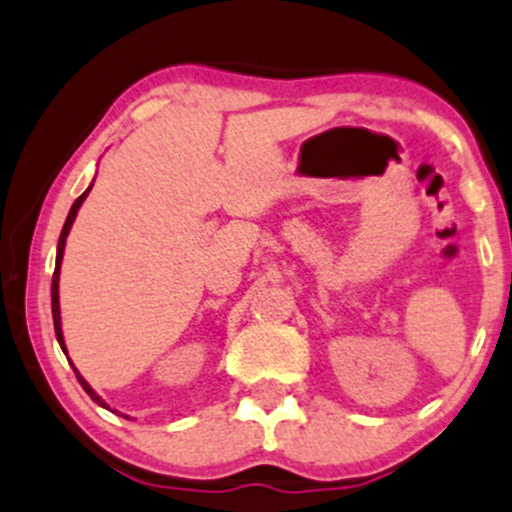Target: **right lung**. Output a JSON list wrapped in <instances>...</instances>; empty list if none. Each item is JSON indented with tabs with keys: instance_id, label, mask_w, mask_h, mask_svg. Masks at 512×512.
I'll return each instance as SVG.
<instances>
[{
	"instance_id": "1",
	"label": "right lung",
	"mask_w": 512,
	"mask_h": 512,
	"mask_svg": "<svg viewBox=\"0 0 512 512\" xmlns=\"http://www.w3.org/2000/svg\"><path fill=\"white\" fill-rule=\"evenodd\" d=\"M92 190V185L90 188H87L85 192H82V195L78 197V200L73 202V207H70V214H68V219H65V224H63V232H60V239H58V256H56V271H53V285H51V305H53V327H56V337H58V342H60V346H63V351H65V344H63V329H60V302H58V276H60V261H63V251H65V236H68V232H70V227H73V222H75V214H78V210H80V205L82 202H85V197H87V192ZM75 376H78V381H80V386L85 388V393L90 395L92 400H95L97 405H102V408H107V405H104V400L100 398V395L95 393V390H92L90 386H87V381L85 378L80 376L78 371H75Z\"/></svg>"
}]
</instances>
